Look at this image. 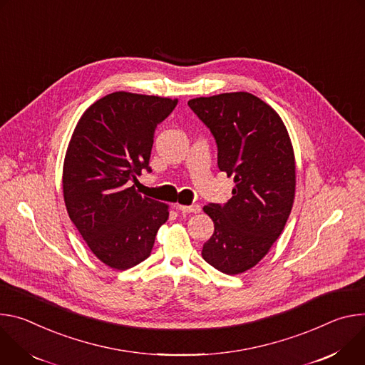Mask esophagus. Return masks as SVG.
Returning <instances> with one entry per match:
<instances>
[{"mask_svg": "<svg viewBox=\"0 0 365 365\" xmlns=\"http://www.w3.org/2000/svg\"><path fill=\"white\" fill-rule=\"evenodd\" d=\"M177 209L180 212H182V213H200V210H201V207L198 205H191V206H181V205H178Z\"/></svg>", "mask_w": 365, "mask_h": 365, "instance_id": "esophagus-1", "label": "esophagus"}]
</instances>
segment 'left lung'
<instances>
[{
  "mask_svg": "<svg viewBox=\"0 0 365 365\" xmlns=\"http://www.w3.org/2000/svg\"><path fill=\"white\" fill-rule=\"evenodd\" d=\"M217 143L219 170L233 177L226 205L205 206L215 233L205 261L235 275L255 267L281 235L296 192V160L278 113L250 93H225L188 101Z\"/></svg>",
  "mask_w": 365,
  "mask_h": 365,
  "instance_id": "8db88e82",
  "label": "left lung"
}]
</instances>
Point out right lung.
Instances as JSON below:
<instances>
[{
	"label": "right lung",
	"instance_id": "right-lung-1",
	"mask_svg": "<svg viewBox=\"0 0 365 365\" xmlns=\"http://www.w3.org/2000/svg\"><path fill=\"white\" fill-rule=\"evenodd\" d=\"M178 100L126 91L111 93L81 115L63 160L68 215L91 252L114 269L145 261L168 205L136 191L138 175L150 173L156 126Z\"/></svg>",
	"mask_w": 365,
	"mask_h": 365
}]
</instances>
